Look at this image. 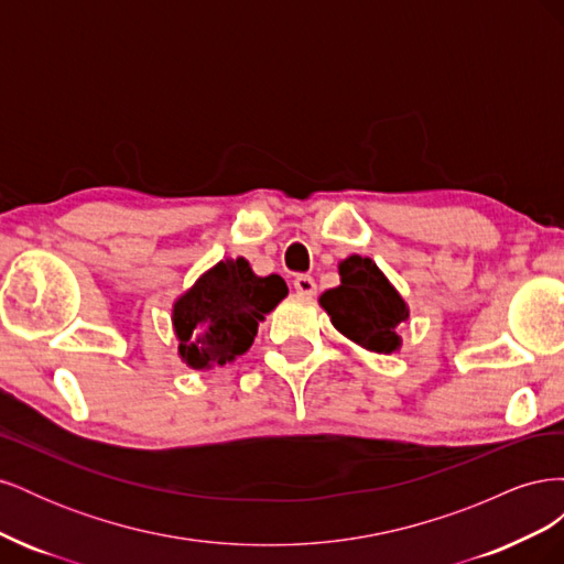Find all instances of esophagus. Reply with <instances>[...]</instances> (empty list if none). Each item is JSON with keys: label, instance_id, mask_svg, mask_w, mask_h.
Segmentation results:
<instances>
[{"label": "esophagus", "instance_id": "34e87169", "mask_svg": "<svg viewBox=\"0 0 564 564\" xmlns=\"http://www.w3.org/2000/svg\"><path fill=\"white\" fill-rule=\"evenodd\" d=\"M294 289H296V292H299L301 296H315L317 284H315V280H313L311 275H299V278L294 280Z\"/></svg>", "mask_w": 564, "mask_h": 564}]
</instances>
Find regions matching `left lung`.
<instances>
[{
	"label": "left lung",
	"mask_w": 564,
	"mask_h": 564,
	"mask_svg": "<svg viewBox=\"0 0 564 564\" xmlns=\"http://www.w3.org/2000/svg\"><path fill=\"white\" fill-rule=\"evenodd\" d=\"M338 275L340 284L319 296L334 327L371 352L400 350L398 327L406 322L409 308L379 265L355 253L338 263Z\"/></svg>",
	"instance_id": "obj_1"
}]
</instances>
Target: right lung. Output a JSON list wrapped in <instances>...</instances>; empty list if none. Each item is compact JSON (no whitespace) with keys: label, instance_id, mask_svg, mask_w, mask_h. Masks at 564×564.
<instances>
[{"label":"right lung","instance_id":"obj_1","mask_svg":"<svg viewBox=\"0 0 564 564\" xmlns=\"http://www.w3.org/2000/svg\"><path fill=\"white\" fill-rule=\"evenodd\" d=\"M286 294L280 275L259 278L242 256L218 261L174 303L172 324L181 362L204 371L245 355L259 322Z\"/></svg>","mask_w":564,"mask_h":564}]
</instances>
